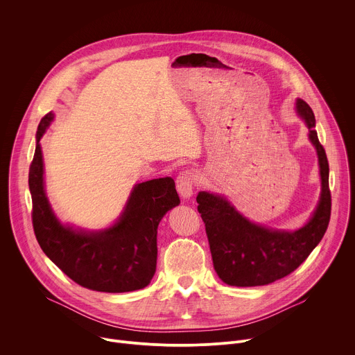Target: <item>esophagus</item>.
Listing matches in <instances>:
<instances>
[{
  "label": "esophagus",
  "instance_id": "34e87169",
  "mask_svg": "<svg viewBox=\"0 0 355 355\" xmlns=\"http://www.w3.org/2000/svg\"><path fill=\"white\" fill-rule=\"evenodd\" d=\"M177 191L178 193L187 199L193 195V188L196 185V175L192 171H182L177 177Z\"/></svg>",
  "mask_w": 355,
  "mask_h": 355
}]
</instances>
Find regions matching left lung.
Returning <instances> with one entry per match:
<instances>
[{
	"label": "left lung",
	"mask_w": 355,
	"mask_h": 355,
	"mask_svg": "<svg viewBox=\"0 0 355 355\" xmlns=\"http://www.w3.org/2000/svg\"><path fill=\"white\" fill-rule=\"evenodd\" d=\"M296 111L309 129L322 177L320 200L305 226L295 232L268 229L247 220L219 195L202 191L196 196L215 271L227 285H268L289 275L309 257L327 230L331 214L327 156L315 130L312 108L303 99H297Z\"/></svg>",
	"instance_id": "left-lung-1"
}]
</instances>
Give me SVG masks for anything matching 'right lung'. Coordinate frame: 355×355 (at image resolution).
<instances>
[{"instance_id":"right-lung-1","label":"right lung","mask_w":355,"mask_h":355,"mask_svg":"<svg viewBox=\"0 0 355 355\" xmlns=\"http://www.w3.org/2000/svg\"><path fill=\"white\" fill-rule=\"evenodd\" d=\"M53 121L44 115L36 132L29 167L32 223L44 254L76 284L98 292H130L147 286L156 272L157 227L163 216L180 205L173 178L135 185L123 214L110 229L83 232L63 226L44 193L39 140Z\"/></svg>"}]
</instances>
